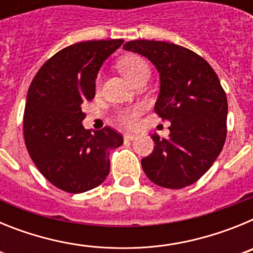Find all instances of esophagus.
<instances>
[{
  "instance_id": "obj_1",
  "label": "esophagus",
  "mask_w": 253,
  "mask_h": 253,
  "mask_svg": "<svg viewBox=\"0 0 253 253\" xmlns=\"http://www.w3.org/2000/svg\"><path fill=\"white\" fill-rule=\"evenodd\" d=\"M137 138V135L135 134H130V133H125L124 134V139L125 140H133Z\"/></svg>"
}]
</instances>
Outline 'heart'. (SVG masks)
Here are the masks:
<instances>
[{
	"mask_svg": "<svg viewBox=\"0 0 253 253\" xmlns=\"http://www.w3.org/2000/svg\"><path fill=\"white\" fill-rule=\"evenodd\" d=\"M120 72L128 78L129 81L133 84L139 76L148 73L149 67L147 62L139 55H128L123 58L119 63ZM143 113L142 105H135V106L123 107L116 113V122L119 123L122 126L125 128H134L138 124L140 114Z\"/></svg>",
	"mask_w": 253,
	"mask_h": 253,
	"instance_id": "heart-1",
	"label": "heart"
}]
</instances>
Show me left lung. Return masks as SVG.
<instances>
[{"instance_id":"1","label":"left lung","mask_w":253,"mask_h":253,"mask_svg":"<svg viewBox=\"0 0 253 253\" xmlns=\"http://www.w3.org/2000/svg\"><path fill=\"white\" fill-rule=\"evenodd\" d=\"M148 58L160 72L154 111L171 123L169 138L151 135L154 148L142 160L147 177L158 186L182 189L211 167L227 137V96L207 60L166 42L131 40L124 44Z\"/></svg>"}]
</instances>
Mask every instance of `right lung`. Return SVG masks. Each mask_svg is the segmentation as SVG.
<instances>
[{"label":"right lung","mask_w":253,"mask_h":253,"mask_svg":"<svg viewBox=\"0 0 253 253\" xmlns=\"http://www.w3.org/2000/svg\"><path fill=\"white\" fill-rule=\"evenodd\" d=\"M123 39L88 40L62 49L38 71L28 91L24 139L42 175L66 193L95 189L110 171L109 154L123 144L110 126L86 130L82 104L95 97L104 60Z\"/></svg>","instance_id":"1"}]
</instances>
